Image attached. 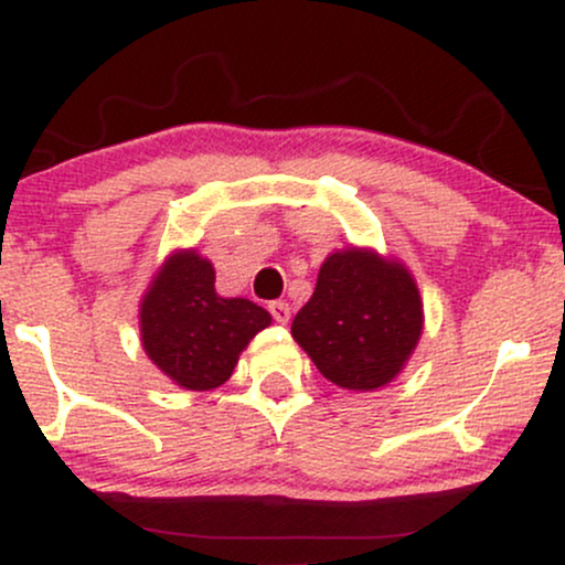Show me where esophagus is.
<instances>
[{
  "label": "esophagus",
  "mask_w": 565,
  "mask_h": 565,
  "mask_svg": "<svg viewBox=\"0 0 565 565\" xmlns=\"http://www.w3.org/2000/svg\"><path fill=\"white\" fill-rule=\"evenodd\" d=\"M268 310H270V316H274V321L289 323V319H291V305L289 302L276 300V302L268 305Z\"/></svg>",
  "instance_id": "34e87169"
}]
</instances>
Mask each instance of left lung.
I'll return each mask as SVG.
<instances>
[{
    "instance_id": "left-lung-1",
    "label": "left lung",
    "mask_w": 565,
    "mask_h": 565,
    "mask_svg": "<svg viewBox=\"0 0 565 565\" xmlns=\"http://www.w3.org/2000/svg\"><path fill=\"white\" fill-rule=\"evenodd\" d=\"M423 327V297L406 265L366 246H348L321 263L313 297L291 321V337L329 382L369 393L398 377Z\"/></svg>"
}]
</instances>
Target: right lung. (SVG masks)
<instances>
[{
  "label": "right lung",
  "instance_id": "right-lung-1",
  "mask_svg": "<svg viewBox=\"0 0 565 565\" xmlns=\"http://www.w3.org/2000/svg\"><path fill=\"white\" fill-rule=\"evenodd\" d=\"M270 313L246 297H220L215 268L196 249H174L140 300V342L148 359L185 391H212Z\"/></svg>",
  "mask_w": 565,
  "mask_h": 565
}]
</instances>
